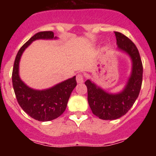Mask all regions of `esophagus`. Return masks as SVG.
<instances>
[{"instance_id":"esophagus-1","label":"esophagus","mask_w":156,"mask_h":156,"mask_svg":"<svg viewBox=\"0 0 156 156\" xmlns=\"http://www.w3.org/2000/svg\"><path fill=\"white\" fill-rule=\"evenodd\" d=\"M76 82L78 83H82L83 82V76L82 74H78L76 76Z\"/></svg>"}]
</instances>
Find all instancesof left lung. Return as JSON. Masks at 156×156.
<instances>
[{
	"label": "left lung",
	"instance_id": "obj_1",
	"mask_svg": "<svg viewBox=\"0 0 156 156\" xmlns=\"http://www.w3.org/2000/svg\"><path fill=\"white\" fill-rule=\"evenodd\" d=\"M114 33L117 51L126 54L131 60V73L125 87L121 91L113 94L105 90L91 80H87L85 82L88 104L92 112L105 120H113L124 115L138 97L142 83L143 66L137 47L122 34Z\"/></svg>",
	"mask_w": 156,
	"mask_h": 156
}]
</instances>
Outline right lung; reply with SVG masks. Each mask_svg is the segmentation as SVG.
I'll list each match as a JSON object with an SVG mask.
<instances>
[{"label":"right lung","mask_w":156,"mask_h":156,"mask_svg":"<svg viewBox=\"0 0 156 156\" xmlns=\"http://www.w3.org/2000/svg\"><path fill=\"white\" fill-rule=\"evenodd\" d=\"M51 31L37 33L18 52L12 71V85L18 103L23 111L34 119L41 122L56 119L65 112L72 91L76 86V76L44 90L27 86L19 76V62L24 51L37 40H56Z\"/></svg>","instance_id":"add662e5"}]
</instances>
